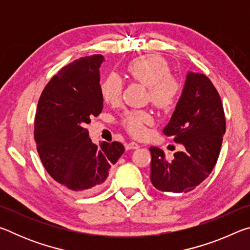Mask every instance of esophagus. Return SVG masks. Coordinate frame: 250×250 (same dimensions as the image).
<instances>
[{
    "mask_svg": "<svg viewBox=\"0 0 250 250\" xmlns=\"http://www.w3.org/2000/svg\"><path fill=\"white\" fill-rule=\"evenodd\" d=\"M125 149L126 150H135V149H139V145L135 142H129L128 145L125 146Z\"/></svg>",
    "mask_w": 250,
    "mask_h": 250,
    "instance_id": "esophagus-1",
    "label": "esophagus"
}]
</instances>
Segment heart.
Instances as JSON below:
<instances>
[{"label": "heart", "instance_id": "b5f03b06", "mask_svg": "<svg viewBox=\"0 0 250 250\" xmlns=\"http://www.w3.org/2000/svg\"><path fill=\"white\" fill-rule=\"evenodd\" d=\"M131 79L147 87V99L160 110L167 111L175 107L183 91V83L171 74L166 59L156 55H146L131 61L125 67ZM100 92L105 103L115 104L120 101L122 83L119 78L109 76L100 84ZM121 124L133 137H142L146 126L152 124V116L145 110H130L121 118Z\"/></svg>", "mask_w": 250, "mask_h": 250}]
</instances>
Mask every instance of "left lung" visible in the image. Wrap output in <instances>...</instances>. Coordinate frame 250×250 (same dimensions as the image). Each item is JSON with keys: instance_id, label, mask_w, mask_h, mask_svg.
I'll use <instances>...</instances> for the list:
<instances>
[{"instance_id": "obj_1", "label": "left lung", "mask_w": 250, "mask_h": 250, "mask_svg": "<svg viewBox=\"0 0 250 250\" xmlns=\"http://www.w3.org/2000/svg\"><path fill=\"white\" fill-rule=\"evenodd\" d=\"M226 130L225 113L216 88L207 76L188 73L184 89L163 133L184 150L168 161L151 146V182L162 192L188 193L213 171Z\"/></svg>"}]
</instances>
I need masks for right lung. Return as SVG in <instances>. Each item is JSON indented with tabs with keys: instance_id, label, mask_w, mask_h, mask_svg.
Masks as SVG:
<instances>
[{
	"instance_id": "right-lung-1",
	"label": "right lung",
	"mask_w": 250,
	"mask_h": 250,
	"mask_svg": "<svg viewBox=\"0 0 250 250\" xmlns=\"http://www.w3.org/2000/svg\"><path fill=\"white\" fill-rule=\"evenodd\" d=\"M103 55L76 59L46 84L37 104L34 138L46 171L75 192L99 188L124 154L120 142L92 143L84 125L104 107L100 92Z\"/></svg>"
}]
</instances>
